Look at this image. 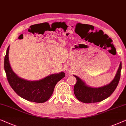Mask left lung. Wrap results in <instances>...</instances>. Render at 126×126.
Returning <instances> with one entry per match:
<instances>
[{
	"instance_id": "8db88e82",
	"label": "left lung",
	"mask_w": 126,
	"mask_h": 126,
	"mask_svg": "<svg viewBox=\"0 0 126 126\" xmlns=\"http://www.w3.org/2000/svg\"><path fill=\"white\" fill-rule=\"evenodd\" d=\"M122 62L113 80L110 84L98 88H93L86 85L81 79L74 75L77 79V83L74 87L75 97L79 101L84 103H93L100 102L106 99L113 93L118 86L120 78Z\"/></svg>"
}]
</instances>
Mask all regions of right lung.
<instances>
[{
    "instance_id": "obj_1",
    "label": "right lung",
    "mask_w": 126,
    "mask_h": 126,
    "mask_svg": "<svg viewBox=\"0 0 126 126\" xmlns=\"http://www.w3.org/2000/svg\"><path fill=\"white\" fill-rule=\"evenodd\" d=\"M9 46L4 57V67L7 79L14 91L29 101L42 103L47 101L52 94L56 83L65 77V73L50 75L43 79L29 81L18 77L11 69L8 60Z\"/></svg>"
}]
</instances>
